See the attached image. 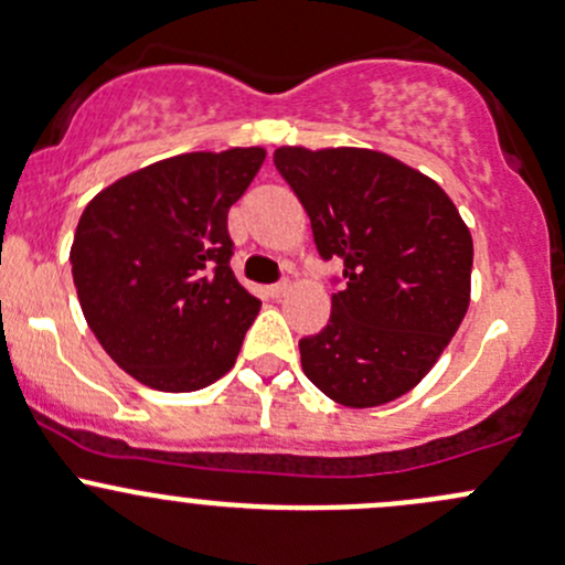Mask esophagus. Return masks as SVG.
Segmentation results:
<instances>
[{
  "label": "esophagus",
  "instance_id": "1",
  "mask_svg": "<svg viewBox=\"0 0 565 565\" xmlns=\"http://www.w3.org/2000/svg\"><path fill=\"white\" fill-rule=\"evenodd\" d=\"M288 290H290L288 282H277V285H269V288H266V294H269L271 299H282V296L288 294Z\"/></svg>",
  "mask_w": 565,
  "mask_h": 565
}]
</instances>
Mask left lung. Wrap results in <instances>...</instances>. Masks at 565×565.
<instances>
[{
  "label": "left lung",
  "instance_id": "obj_1",
  "mask_svg": "<svg viewBox=\"0 0 565 565\" xmlns=\"http://www.w3.org/2000/svg\"><path fill=\"white\" fill-rule=\"evenodd\" d=\"M275 167L305 204L320 256L344 266L329 323L299 342L301 369L353 409L404 396L469 309L463 217L434 180L380 150L285 145Z\"/></svg>",
  "mask_w": 565,
  "mask_h": 565
}]
</instances>
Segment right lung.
Returning <instances> with one entry per match:
<instances>
[{"instance_id":"right-lung-1","label":"right lung","mask_w":565,"mask_h":565,"mask_svg":"<svg viewBox=\"0 0 565 565\" xmlns=\"http://www.w3.org/2000/svg\"><path fill=\"white\" fill-rule=\"evenodd\" d=\"M264 148L137 169L83 210L70 260L88 329L142 385L191 393L234 366L260 301L232 271L228 210Z\"/></svg>"}]
</instances>
